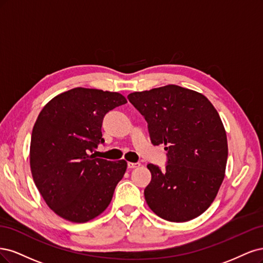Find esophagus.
Segmentation results:
<instances>
[{
  "mask_svg": "<svg viewBox=\"0 0 263 263\" xmlns=\"http://www.w3.org/2000/svg\"><path fill=\"white\" fill-rule=\"evenodd\" d=\"M140 165H141L140 163H128V168H130V169H134V168L139 167Z\"/></svg>",
  "mask_w": 263,
  "mask_h": 263,
  "instance_id": "esophagus-1",
  "label": "esophagus"
}]
</instances>
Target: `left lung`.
<instances>
[{
    "label": "left lung",
    "instance_id": "left-lung-1",
    "mask_svg": "<svg viewBox=\"0 0 263 263\" xmlns=\"http://www.w3.org/2000/svg\"><path fill=\"white\" fill-rule=\"evenodd\" d=\"M128 99L145 118L152 144H165L167 151L165 171L147 165V205L169 222L198 217L225 176L227 138L216 109L200 92L177 85L131 92Z\"/></svg>",
    "mask_w": 263,
    "mask_h": 263
}]
</instances>
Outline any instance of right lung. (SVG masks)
Listing matches in <instances>:
<instances>
[{
    "label": "right lung",
    "mask_w": 263,
    "mask_h": 263,
    "mask_svg": "<svg viewBox=\"0 0 263 263\" xmlns=\"http://www.w3.org/2000/svg\"><path fill=\"white\" fill-rule=\"evenodd\" d=\"M124 104L119 92L78 87L55 96L40 111L31 133L30 169L42 198L59 216L85 223L111 202L126 162L89 153L105 142L106 114Z\"/></svg>",
    "instance_id": "add662e5"
}]
</instances>
